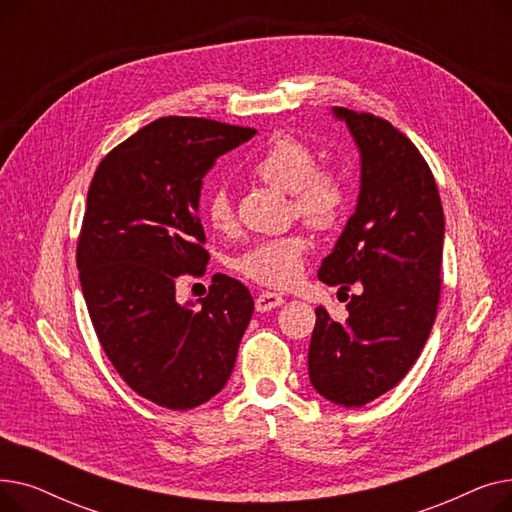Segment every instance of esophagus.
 <instances>
[{"label":"esophagus","instance_id":"esophagus-1","mask_svg":"<svg viewBox=\"0 0 512 512\" xmlns=\"http://www.w3.org/2000/svg\"><path fill=\"white\" fill-rule=\"evenodd\" d=\"M284 303V297L282 294H278V292H261L259 297L255 299V309L257 311H261V313H265V311H272V309H276V307H280Z\"/></svg>","mask_w":512,"mask_h":512}]
</instances>
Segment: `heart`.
Listing matches in <instances>:
<instances>
[{"instance_id":"obj_1","label":"heart","mask_w":512,"mask_h":512,"mask_svg":"<svg viewBox=\"0 0 512 512\" xmlns=\"http://www.w3.org/2000/svg\"><path fill=\"white\" fill-rule=\"evenodd\" d=\"M315 151L292 134L278 132L251 161L249 172L257 180L288 193L290 205L299 218L315 228H332L346 209L348 193L344 178L330 170L317 168ZM207 224L218 232H230L234 209L224 186H213L203 199ZM309 240L301 232L263 238L238 255L236 270L263 286L288 288L301 278Z\"/></svg>"}]
</instances>
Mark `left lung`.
I'll list each match as a JSON object with an SVG mask.
<instances>
[{"instance_id":"8db88e82","label":"left lung","mask_w":512,"mask_h":512,"mask_svg":"<svg viewBox=\"0 0 512 512\" xmlns=\"http://www.w3.org/2000/svg\"><path fill=\"white\" fill-rule=\"evenodd\" d=\"M361 153V191L319 280L357 294L346 321L315 309L309 380L334 405L363 407L419 359L440 301L444 211L419 149L388 120L334 107ZM348 297V294H346Z\"/></svg>"}]
</instances>
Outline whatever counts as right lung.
<instances>
[{
	"label": "right lung",
	"mask_w": 512,
	"mask_h": 512,
	"mask_svg": "<svg viewBox=\"0 0 512 512\" xmlns=\"http://www.w3.org/2000/svg\"><path fill=\"white\" fill-rule=\"evenodd\" d=\"M255 128L159 118L107 153L89 186L76 267L95 334L120 378L172 411L218 394L234 369L255 303L213 276L207 297L176 303V278L205 272L203 176Z\"/></svg>",
	"instance_id": "right-lung-1"
}]
</instances>
